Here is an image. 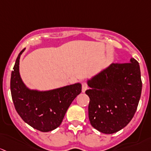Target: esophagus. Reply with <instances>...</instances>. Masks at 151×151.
<instances>
[{
	"instance_id": "esophagus-1",
	"label": "esophagus",
	"mask_w": 151,
	"mask_h": 151,
	"mask_svg": "<svg viewBox=\"0 0 151 151\" xmlns=\"http://www.w3.org/2000/svg\"><path fill=\"white\" fill-rule=\"evenodd\" d=\"M87 88H88V85H87L86 82H83L82 83V92H85Z\"/></svg>"
}]
</instances>
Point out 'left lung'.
Masks as SVG:
<instances>
[{
    "label": "left lung",
    "instance_id": "8db88e82",
    "mask_svg": "<svg viewBox=\"0 0 151 151\" xmlns=\"http://www.w3.org/2000/svg\"><path fill=\"white\" fill-rule=\"evenodd\" d=\"M90 89L88 119L91 126L105 134L117 132L132 119L142 91L138 62L112 63L87 81Z\"/></svg>",
    "mask_w": 151,
    "mask_h": 151
}]
</instances>
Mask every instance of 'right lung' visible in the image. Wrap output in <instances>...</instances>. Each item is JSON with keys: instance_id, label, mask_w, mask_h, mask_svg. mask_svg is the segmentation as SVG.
<instances>
[{"instance_id": "1", "label": "right lung", "mask_w": 151, "mask_h": 151, "mask_svg": "<svg viewBox=\"0 0 151 151\" xmlns=\"http://www.w3.org/2000/svg\"><path fill=\"white\" fill-rule=\"evenodd\" d=\"M20 52L11 76V92L15 109L30 127L43 132L52 131L63 122L68 108L81 92L79 83L50 91H39L26 87L19 70Z\"/></svg>"}]
</instances>
